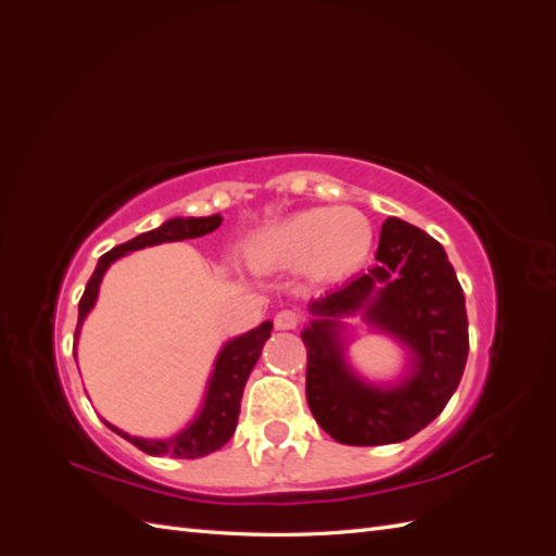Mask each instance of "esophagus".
Masks as SVG:
<instances>
[{"instance_id":"1","label":"esophagus","mask_w":556,"mask_h":556,"mask_svg":"<svg viewBox=\"0 0 556 556\" xmlns=\"http://www.w3.org/2000/svg\"><path fill=\"white\" fill-rule=\"evenodd\" d=\"M299 313L296 311H290V308H282V311H278L276 313V317H274V325H276V329H294L296 325H299Z\"/></svg>"}]
</instances>
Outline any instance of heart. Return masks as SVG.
Segmentation results:
<instances>
[{
  "instance_id": "b5f03b06",
  "label": "heart",
  "mask_w": 556,
  "mask_h": 556,
  "mask_svg": "<svg viewBox=\"0 0 556 556\" xmlns=\"http://www.w3.org/2000/svg\"><path fill=\"white\" fill-rule=\"evenodd\" d=\"M371 239V225L355 208H308L252 233L245 255L260 268H304L329 280L359 266Z\"/></svg>"
}]
</instances>
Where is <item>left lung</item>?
Masks as SVG:
<instances>
[{"mask_svg": "<svg viewBox=\"0 0 556 556\" xmlns=\"http://www.w3.org/2000/svg\"><path fill=\"white\" fill-rule=\"evenodd\" d=\"M376 260L366 274L315 299L311 325L301 331L311 413L343 445L401 443L422 431L447 406L468 357L464 290L443 245L387 217ZM355 312L414 352L406 381L368 386L346 366L340 319Z\"/></svg>", "mask_w": 556, "mask_h": 556, "instance_id": "left-lung-1", "label": "left lung"}]
</instances>
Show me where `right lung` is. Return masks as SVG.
I'll return each instance as SVG.
<instances>
[{"label":"right lung","instance_id":"obj_1","mask_svg":"<svg viewBox=\"0 0 556 556\" xmlns=\"http://www.w3.org/2000/svg\"><path fill=\"white\" fill-rule=\"evenodd\" d=\"M223 225L220 215H208V217H172L164 225H160L153 231L139 233L137 239H131L123 245H115L109 250L106 255L99 257L94 274L90 276L86 292H83L78 301V325H76V339L83 327V319L88 317L92 311L97 294H99V282H102L106 268L121 260L123 255L131 250H141L148 245H160V243H169V241H185V239H197L204 237V233L215 231ZM274 323H262L257 329H250L243 336H237L225 348L220 350V355L215 359V368L211 374L208 387H206V396H204V406H201L199 415L194 417V422L178 431L172 439H137V435H129L121 431L117 427L109 425L104 419V425L115 431L117 435H123L125 441H129L134 447L143 450L146 454H153V457H162V454H169V457L176 459H197V457H206V454L220 450L231 435L237 431L239 422V413H241V396H243V387L248 382V376L252 371V366L257 364L262 348L266 343L268 336H271ZM76 357V352H74Z\"/></svg>","mask_w":556,"mask_h":556}]
</instances>
